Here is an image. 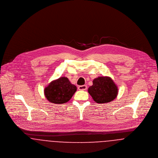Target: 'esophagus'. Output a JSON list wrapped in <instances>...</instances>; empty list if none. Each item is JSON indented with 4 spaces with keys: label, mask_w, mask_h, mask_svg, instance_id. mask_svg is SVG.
Wrapping results in <instances>:
<instances>
[{
    "label": "esophagus",
    "mask_w": 158,
    "mask_h": 158,
    "mask_svg": "<svg viewBox=\"0 0 158 158\" xmlns=\"http://www.w3.org/2000/svg\"><path fill=\"white\" fill-rule=\"evenodd\" d=\"M87 88V85H80V86L78 87V89L79 90H86Z\"/></svg>",
    "instance_id": "1"
}]
</instances>
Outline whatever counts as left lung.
<instances>
[{"label":"left lung","mask_w":158,"mask_h":158,"mask_svg":"<svg viewBox=\"0 0 158 158\" xmlns=\"http://www.w3.org/2000/svg\"><path fill=\"white\" fill-rule=\"evenodd\" d=\"M88 91L96 103L104 104L117 97L118 89L111 77L101 76L93 81V85L88 88Z\"/></svg>","instance_id":"8db88e82"}]
</instances>
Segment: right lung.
Segmentation results:
<instances>
[{
  "label": "right lung",
  "mask_w": 158,
  "mask_h": 158,
  "mask_svg": "<svg viewBox=\"0 0 158 158\" xmlns=\"http://www.w3.org/2000/svg\"><path fill=\"white\" fill-rule=\"evenodd\" d=\"M77 90L67 77H61L53 81L45 88L44 94L47 100L53 104H62L69 102Z\"/></svg>",
  "instance_id": "obj_1"
}]
</instances>
